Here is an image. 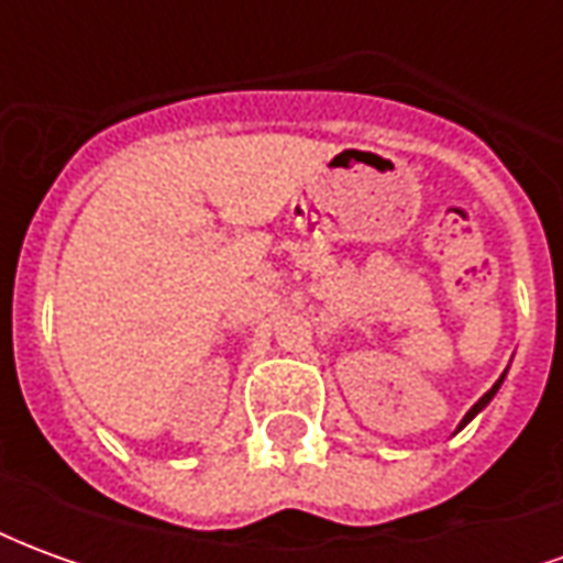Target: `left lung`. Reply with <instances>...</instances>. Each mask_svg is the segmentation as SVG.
<instances>
[{"label":"left lung","mask_w":563,"mask_h":563,"mask_svg":"<svg viewBox=\"0 0 563 563\" xmlns=\"http://www.w3.org/2000/svg\"><path fill=\"white\" fill-rule=\"evenodd\" d=\"M504 377H507V371L500 374V379H497V383H495V386H492V389L485 391V395H483V398H479V401L473 404L471 410H467V416L461 419V424H459V428H455V431H461V428H464V424L471 422V419H473V416H476V413H483L485 407H488V401H492V398H495V395H497V389H500V383H504Z\"/></svg>","instance_id":"obj_1"}]
</instances>
